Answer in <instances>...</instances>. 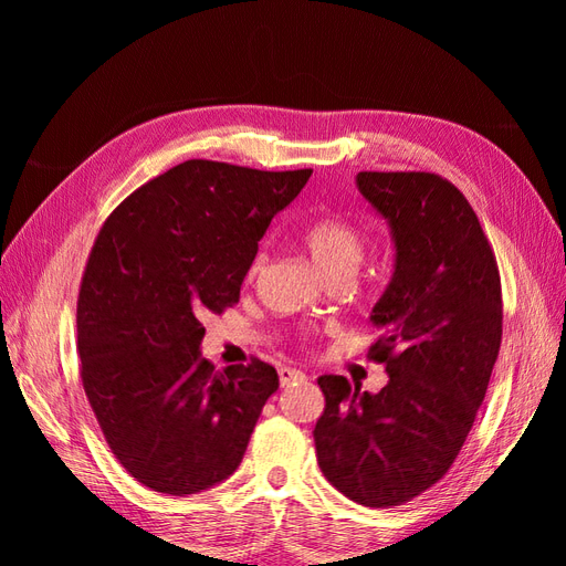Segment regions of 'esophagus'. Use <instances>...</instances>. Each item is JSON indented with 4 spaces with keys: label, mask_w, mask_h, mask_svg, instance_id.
<instances>
[{
    "label": "esophagus",
    "mask_w": 566,
    "mask_h": 566,
    "mask_svg": "<svg viewBox=\"0 0 566 566\" xmlns=\"http://www.w3.org/2000/svg\"><path fill=\"white\" fill-rule=\"evenodd\" d=\"M279 380H281L283 387H287V385H295V382L306 380V375H304L302 370H297V368L281 366V368H279Z\"/></svg>",
    "instance_id": "obj_1"
}]
</instances>
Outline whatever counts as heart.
<instances>
[{
  "label": "heart",
  "mask_w": 566,
  "mask_h": 566,
  "mask_svg": "<svg viewBox=\"0 0 566 566\" xmlns=\"http://www.w3.org/2000/svg\"><path fill=\"white\" fill-rule=\"evenodd\" d=\"M302 243L323 276H333V273H352L354 276V271L366 254V233L352 224V221L339 217H325L314 221L302 233ZM260 266L262 256H256L250 266V273H256Z\"/></svg>",
  "instance_id": "heart-1"
}]
</instances>
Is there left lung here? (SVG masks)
<instances>
[{
  "instance_id": "8db88e82",
  "label": "left lung",
  "mask_w": 566,
  "mask_h": 566,
  "mask_svg": "<svg viewBox=\"0 0 566 566\" xmlns=\"http://www.w3.org/2000/svg\"><path fill=\"white\" fill-rule=\"evenodd\" d=\"M356 188L389 227L394 273L370 312L378 391L321 375L314 427L325 479L358 505L416 499L465 443L501 349L503 300L493 250L470 202L430 172H358Z\"/></svg>"
}]
</instances>
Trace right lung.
<instances>
[{"label": "right lung", "mask_w": 566, "mask_h": 566, "mask_svg": "<svg viewBox=\"0 0 566 566\" xmlns=\"http://www.w3.org/2000/svg\"><path fill=\"white\" fill-rule=\"evenodd\" d=\"M310 177L186 160L98 231L77 300L80 373L111 451L144 486L188 495L241 465L279 373L260 358L214 370L200 318L238 304L271 219Z\"/></svg>", "instance_id": "right-lung-1"}]
</instances>
